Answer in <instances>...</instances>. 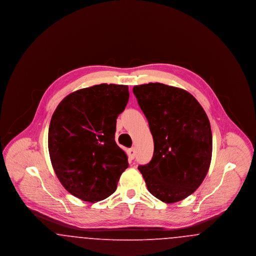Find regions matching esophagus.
Segmentation results:
<instances>
[{"label": "esophagus", "mask_w": 256, "mask_h": 256, "mask_svg": "<svg viewBox=\"0 0 256 256\" xmlns=\"http://www.w3.org/2000/svg\"><path fill=\"white\" fill-rule=\"evenodd\" d=\"M128 158L130 159V160L134 159V158H135V150H134V148L128 150Z\"/></svg>", "instance_id": "esophagus-1"}]
</instances>
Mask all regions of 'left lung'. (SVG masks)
<instances>
[{
	"label": "left lung",
	"instance_id": "left-lung-1",
	"mask_svg": "<svg viewBox=\"0 0 256 256\" xmlns=\"http://www.w3.org/2000/svg\"><path fill=\"white\" fill-rule=\"evenodd\" d=\"M132 91L154 143L152 158L138 170L152 195L166 204L182 200L198 188L210 166L212 132L206 113L178 87L150 82Z\"/></svg>",
	"mask_w": 256,
	"mask_h": 256
}]
</instances>
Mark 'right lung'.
Returning a JSON list of instances; mask_svg holds the SVG:
<instances>
[{"label": "right lung", "mask_w": 256, "mask_h": 256, "mask_svg": "<svg viewBox=\"0 0 256 256\" xmlns=\"http://www.w3.org/2000/svg\"><path fill=\"white\" fill-rule=\"evenodd\" d=\"M128 98V86H91L64 98L52 116V168L63 187L84 202L112 195L128 167L126 152L115 142L116 119Z\"/></svg>", "instance_id": "1"}]
</instances>
